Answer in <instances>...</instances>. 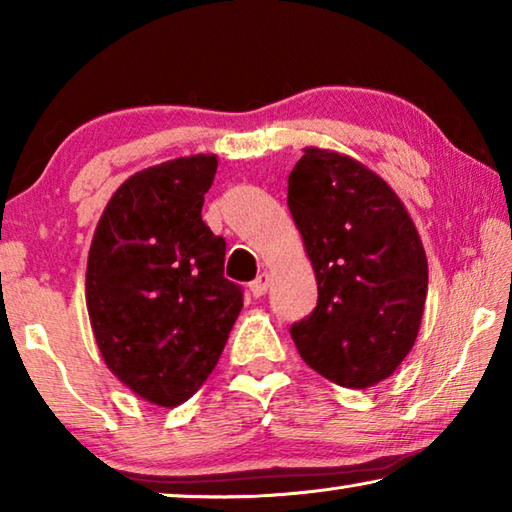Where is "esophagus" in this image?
<instances>
[{
    "label": "esophagus",
    "mask_w": 512,
    "mask_h": 512,
    "mask_svg": "<svg viewBox=\"0 0 512 512\" xmlns=\"http://www.w3.org/2000/svg\"><path fill=\"white\" fill-rule=\"evenodd\" d=\"M268 282H271V275H268V273H259L257 280L250 282V293H253L255 298H262L264 293L268 291Z\"/></svg>",
    "instance_id": "esophagus-1"
}]
</instances>
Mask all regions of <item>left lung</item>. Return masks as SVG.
Segmentation results:
<instances>
[{"mask_svg": "<svg viewBox=\"0 0 512 512\" xmlns=\"http://www.w3.org/2000/svg\"><path fill=\"white\" fill-rule=\"evenodd\" d=\"M287 205L318 284V305L291 339L325 379L375 386L411 352L427 300V255L411 214L366 164L316 146L289 173Z\"/></svg>", "mask_w": 512, "mask_h": 512, "instance_id": "1", "label": "left lung"}]
</instances>
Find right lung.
Here are the masks:
<instances>
[{"label":"right lung","mask_w":512,"mask_h":512,"mask_svg":"<svg viewBox=\"0 0 512 512\" xmlns=\"http://www.w3.org/2000/svg\"><path fill=\"white\" fill-rule=\"evenodd\" d=\"M219 160L185 155L133 173L94 230L85 302L103 361L142 400L187 402L210 377L244 298L201 210Z\"/></svg>","instance_id":"1"}]
</instances>
